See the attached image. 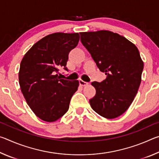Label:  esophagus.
I'll use <instances>...</instances> for the list:
<instances>
[{"instance_id":"esophagus-1","label":"esophagus","mask_w":159,"mask_h":159,"mask_svg":"<svg viewBox=\"0 0 159 159\" xmlns=\"http://www.w3.org/2000/svg\"><path fill=\"white\" fill-rule=\"evenodd\" d=\"M79 84L81 86H87L88 85V83L83 81V80H79Z\"/></svg>"}]
</instances>
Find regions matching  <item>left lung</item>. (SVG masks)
<instances>
[{
	"label": "left lung",
	"mask_w": 159,
	"mask_h": 159,
	"mask_svg": "<svg viewBox=\"0 0 159 159\" xmlns=\"http://www.w3.org/2000/svg\"><path fill=\"white\" fill-rule=\"evenodd\" d=\"M80 41L107 79L94 81L96 94L90 99L93 109L111 119L122 115L133 102L141 83L144 63L135 45L112 31L81 32Z\"/></svg>",
	"instance_id": "1"
}]
</instances>
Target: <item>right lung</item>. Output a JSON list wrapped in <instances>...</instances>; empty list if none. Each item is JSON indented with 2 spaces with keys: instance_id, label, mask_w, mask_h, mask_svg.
Masks as SVG:
<instances>
[{
  "instance_id": "add662e5",
  "label": "right lung",
  "mask_w": 159,
  "mask_h": 159,
  "mask_svg": "<svg viewBox=\"0 0 159 159\" xmlns=\"http://www.w3.org/2000/svg\"><path fill=\"white\" fill-rule=\"evenodd\" d=\"M79 33H55L36 43L20 64L19 83L29 107L38 117L54 122L66 114L76 92L79 80L61 79L60 67H66L69 53L77 46Z\"/></svg>"
}]
</instances>
